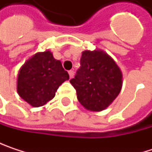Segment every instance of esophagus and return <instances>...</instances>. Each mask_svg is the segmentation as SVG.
I'll list each match as a JSON object with an SVG mask.
<instances>
[{
  "instance_id": "esophagus-1",
  "label": "esophagus",
  "mask_w": 152,
  "mask_h": 152,
  "mask_svg": "<svg viewBox=\"0 0 152 152\" xmlns=\"http://www.w3.org/2000/svg\"><path fill=\"white\" fill-rule=\"evenodd\" d=\"M74 74H75V72H74L73 70H69V77H70V78H72V77L74 76Z\"/></svg>"
}]
</instances>
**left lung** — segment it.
<instances>
[{
	"label": "left lung",
	"mask_w": 152,
	"mask_h": 152,
	"mask_svg": "<svg viewBox=\"0 0 152 152\" xmlns=\"http://www.w3.org/2000/svg\"><path fill=\"white\" fill-rule=\"evenodd\" d=\"M80 65L75 77L69 81L76 89L78 101L90 111L104 110L121 90V69L100 50L83 51Z\"/></svg>",
	"instance_id": "left-lung-1"
}]
</instances>
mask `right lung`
<instances>
[{
	"mask_svg": "<svg viewBox=\"0 0 152 152\" xmlns=\"http://www.w3.org/2000/svg\"><path fill=\"white\" fill-rule=\"evenodd\" d=\"M69 79V73L50 51L38 53L19 70L17 92L31 106L39 107L51 100L59 86Z\"/></svg>",
	"mask_w": 152,
	"mask_h": 152,
	"instance_id": "add662e5",
	"label": "right lung"
}]
</instances>
